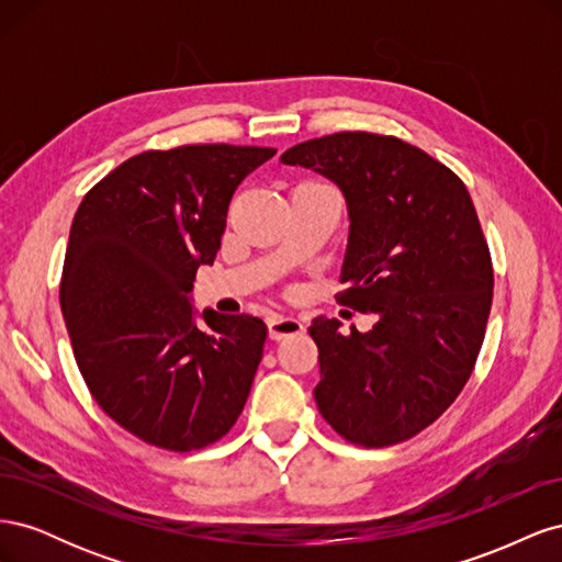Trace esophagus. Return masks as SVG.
<instances>
[{
  "label": "esophagus",
  "mask_w": 562,
  "mask_h": 562,
  "mask_svg": "<svg viewBox=\"0 0 562 562\" xmlns=\"http://www.w3.org/2000/svg\"><path fill=\"white\" fill-rule=\"evenodd\" d=\"M267 330H269V337L277 339V342H279V339L300 335L304 330V326L297 318H291V316H271L267 321Z\"/></svg>",
  "instance_id": "esophagus-1"
}]
</instances>
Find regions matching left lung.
<instances>
[{
  "label": "left lung",
  "mask_w": 562,
  "mask_h": 562,
  "mask_svg": "<svg viewBox=\"0 0 562 562\" xmlns=\"http://www.w3.org/2000/svg\"><path fill=\"white\" fill-rule=\"evenodd\" d=\"M281 161L342 190L349 244L335 297L378 316L351 335L314 318L318 413L353 446L403 443L454 403L485 337L495 271L467 184L424 149L366 131L300 143Z\"/></svg>",
  "instance_id": "1"
}]
</instances>
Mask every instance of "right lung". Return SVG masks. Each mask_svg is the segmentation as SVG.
<instances>
[{
  "mask_svg": "<svg viewBox=\"0 0 562 562\" xmlns=\"http://www.w3.org/2000/svg\"><path fill=\"white\" fill-rule=\"evenodd\" d=\"M271 147L147 149L95 182L72 220L60 310L83 382L128 434L171 452L201 450L239 419L267 326L190 304L213 265L232 194Z\"/></svg>",
  "mask_w": 562,
  "mask_h": 562,
  "instance_id": "add662e5",
  "label": "right lung"
}]
</instances>
